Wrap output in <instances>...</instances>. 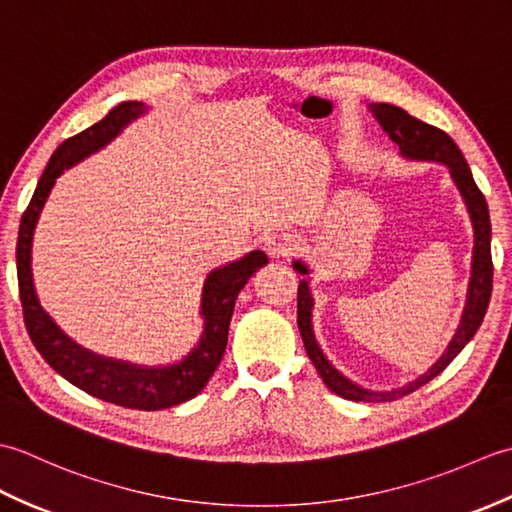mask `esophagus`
<instances>
[{
	"label": "esophagus",
	"mask_w": 512,
	"mask_h": 512,
	"mask_svg": "<svg viewBox=\"0 0 512 512\" xmlns=\"http://www.w3.org/2000/svg\"><path fill=\"white\" fill-rule=\"evenodd\" d=\"M299 248V237L295 231L290 228H279V231L270 233L266 237V253L270 257H290L295 255V250Z\"/></svg>",
	"instance_id": "1"
}]
</instances>
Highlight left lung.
Listing matches in <instances>:
<instances>
[{
    "mask_svg": "<svg viewBox=\"0 0 512 512\" xmlns=\"http://www.w3.org/2000/svg\"><path fill=\"white\" fill-rule=\"evenodd\" d=\"M369 112L376 116L380 127L385 129L389 138L398 145L400 154L409 160H429V162H442V165L449 167V173L453 182L458 184V189L464 198L466 209H469L471 222H473V233H475V244H473V262H471V279H469V292H466V306L462 312V319L458 330H455L453 339L449 341L447 350L433 363L427 372L418 376L411 383L402 385L398 389L389 391H372L361 385L352 383L350 378H345L339 369H336L321 347L314 339L312 332V295L308 279H303L299 284L297 292V323L303 345H306V352L310 356L312 365L317 367L319 376L323 383L328 385L330 391L336 396L356 400V402H391L396 398H402L416 391L418 387L427 385L431 378H436L444 367H447L455 356H458L464 345L473 339V334L480 330L484 321V314L488 308V301H491V290H493V257H491V217H488V206L482 191L477 189L473 180V173L466 165L462 151L458 145L453 143L449 134H444L442 129L427 125L400 110L396 105L389 103H372L369 105ZM292 268L297 270L299 275H308V266L301 262H292Z\"/></svg>",
    "mask_w": 512,
    "mask_h": 512,
    "instance_id": "8db88e82",
    "label": "left lung"
}]
</instances>
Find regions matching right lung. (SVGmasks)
<instances>
[{
  "label": "right lung",
  "mask_w": 512,
  "mask_h": 512,
  "mask_svg": "<svg viewBox=\"0 0 512 512\" xmlns=\"http://www.w3.org/2000/svg\"><path fill=\"white\" fill-rule=\"evenodd\" d=\"M145 112V103L125 101L110 110L103 121L63 140L57 147L46 171H43L24 217H21L17 237V281L30 341L35 343L37 352L46 358V363L54 372L61 374L74 387L88 391L94 398L112 402V405L158 411L191 400L209 383L226 350L228 323H231L239 290L246 286V281L257 268L268 264L264 250H253V253L244 255L233 264L211 270L202 288L200 314L204 317V332L200 336V343L182 361L165 367H143L127 361H116V358H105L76 345L48 317V312L39 306L30 270L32 235H35L43 204H46L54 182H57L63 169H70L79 160L103 149L110 140L121 134L123 127Z\"/></svg>",
  "instance_id": "obj_1"
}]
</instances>
